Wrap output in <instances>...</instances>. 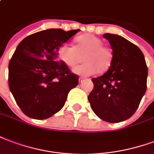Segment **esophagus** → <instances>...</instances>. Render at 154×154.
I'll return each instance as SVG.
<instances>
[{
	"label": "esophagus",
	"mask_w": 154,
	"mask_h": 154,
	"mask_svg": "<svg viewBox=\"0 0 154 154\" xmlns=\"http://www.w3.org/2000/svg\"><path fill=\"white\" fill-rule=\"evenodd\" d=\"M85 79L83 78V77H80V78L79 79V83H82V82H84V80H85Z\"/></svg>",
	"instance_id": "1"
}]
</instances>
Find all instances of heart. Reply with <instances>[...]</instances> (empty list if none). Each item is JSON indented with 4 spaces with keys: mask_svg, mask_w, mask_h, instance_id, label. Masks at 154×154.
<instances>
[{
    "mask_svg": "<svg viewBox=\"0 0 154 154\" xmlns=\"http://www.w3.org/2000/svg\"><path fill=\"white\" fill-rule=\"evenodd\" d=\"M76 46L64 43L58 49L60 59L69 67H75L83 60L85 63L74 69V72L79 75L88 76L99 71L108 69L112 62V50L103 46L99 38L92 34L79 36L75 39Z\"/></svg>",
    "mask_w": 154,
    "mask_h": 154,
    "instance_id": "obj_1",
    "label": "heart"
}]
</instances>
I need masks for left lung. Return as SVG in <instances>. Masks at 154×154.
Returning <instances> with one entry per match:
<instances>
[{"label": "left lung", "instance_id": "obj_1", "mask_svg": "<svg viewBox=\"0 0 154 154\" xmlns=\"http://www.w3.org/2000/svg\"><path fill=\"white\" fill-rule=\"evenodd\" d=\"M112 49V62L103 75L93 78L88 96L94 113L117 123L129 119L139 107L147 88L148 67L143 52L123 37L105 33Z\"/></svg>", "mask_w": 154, "mask_h": 154}]
</instances>
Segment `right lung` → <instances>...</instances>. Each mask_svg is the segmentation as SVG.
<instances>
[{
	"mask_svg": "<svg viewBox=\"0 0 154 154\" xmlns=\"http://www.w3.org/2000/svg\"><path fill=\"white\" fill-rule=\"evenodd\" d=\"M79 29H50L32 33L20 42L9 63V87L21 111L43 120L58 112L79 76L62 60L58 49Z\"/></svg>",
	"mask_w": 154,
	"mask_h": 154,
	"instance_id": "right-lung-1",
	"label": "right lung"
}]
</instances>
